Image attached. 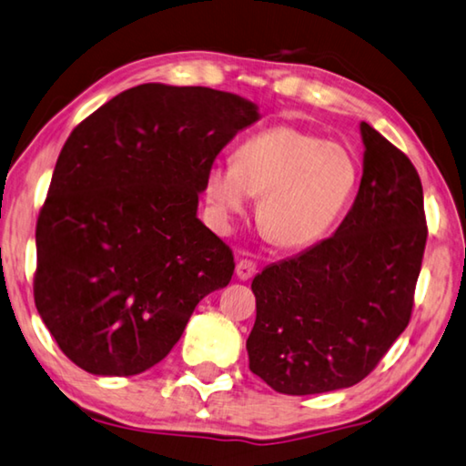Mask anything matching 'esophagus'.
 Returning a JSON list of instances; mask_svg holds the SVG:
<instances>
[{
	"mask_svg": "<svg viewBox=\"0 0 466 466\" xmlns=\"http://www.w3.org/2000/svg\"><path fill=\"white\" fill-rule=\"evenodd\" d=\"M256 272H258V268L254 262H251V259H239L238 266H235V274H238L239 280L254 279Z\"/></svg>",
	"mask_w": 466,
	"mask_h": 466,
	"instance_id": "esophagus-1",
	"label": "esophagus"
}]
</instances>
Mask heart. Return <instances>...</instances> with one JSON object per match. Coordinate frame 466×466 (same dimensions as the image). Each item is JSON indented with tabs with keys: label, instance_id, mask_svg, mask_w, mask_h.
Here are the masks:
<instances>
[{
	"label": "heart",
	"instance_id": "b5f03b06",
	"mask_svg": "<svg viewBox=\"0 0 466 466\" xmlns=\"http://www.w3.org/2000/svg\"><path fill=\"white\" fill-rule=\"evenodd\" d=\"M356 184L358 163L344 145L280 125L248 137L228 166L212 163L204 196L225 223L259 196L256 217L266 239L299 249L331 231Z\"/></svg>",
	"mask_w": 466,
	"mask_h": 466
}]
</instances>
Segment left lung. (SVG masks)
<instances>
[{"label":"left lung","mask_w":466,"mask_h":466,"mask_svg":"<svg viewBox=\"0 0 466 466\" xmlns=\"http://www.w3.org/2000/svg\"><path fill=\"white\" fill-rule=\"evenodd\" d=\"M360 135V190L336 233L251 282L249 370L284 395L356 385L410 323L428 239L421 182L369 122Z\"/></svg>","instance_id":"obj_1"}]
</instances>
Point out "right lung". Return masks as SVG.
<instances>
[{
	"instance_id": "add662e5",
	"label": "right lung",
	"mask_w": 466,
	"mask_h": 466,
	"mask_svg": "<svg viewBox=\"0 0 466 466\" xmlns=\"http://www.w3.org/2000/svg\"><path fill=\"white\" fill-rule=\"evenodd\" d=\"M256 120L238 94L143 84L69 135L36 225L35 303L79 369L149 370L231 280V249L196 212L218 151Z\"/></svg>"
}]
</instances>
